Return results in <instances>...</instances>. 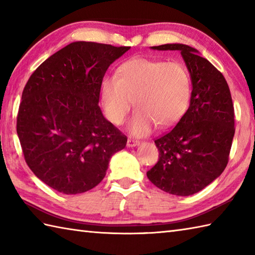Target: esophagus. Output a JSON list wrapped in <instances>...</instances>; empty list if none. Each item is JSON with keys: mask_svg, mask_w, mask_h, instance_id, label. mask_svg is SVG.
I'll return each mask as SVG.
<instances>
[{"mask_svg": "<svg viewBox=\"0 0 255 255\" xmlns=\"http://www.w3.org/2000/svg\"><path fill=\"white\" fill-rule=\"evenodd\" d=\"M139 144H140V141H138V140H136V139L129 138L127 140V145H128V147H136V145H139Z\"/></svg>", "mask_w": 255, "mask_h": 255, "instance_id": "obj_1", "label": "esophagus"}]
</instances>
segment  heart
Masks as SVG:
<instances>
[{"instance_id":"heart-1","label":"heart","mask_w":255,"mask_h":255,"mask_svg":"<svg viewBox=\"0 0 255 255\" xmlns=\"http://www.w3.org/2000/svg\"><path fill=\"white\" fill-rule=\"evenodd\" d=\"M191 101V78L183 64L133 58L123 63L117 77H107L101 89L106 117L122 125L134 112L128 129L133 136L148 134L154 125L171 127L182 119Z\"/></svg>"}]
</instances>
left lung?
I'll use <instances>...</instances> for the list:
<instances>
[{
	"mask_svg": "<svg viewBox=\"0 0 255 255\" xmlns=\"http://www.w3.org/2000/svg\"><path fill=\"white\" fill-rule=\"evenodd\" d=\"M151 48L181 52L193 91L185 115L154 140L159 161L147 176L162 191L188 196L215 181L228 164L236 130L234 103L223 73L195 48L182 44Z\"/></svg>",
	"mask_w": 255,
	"mask_h": 255,
	"instance_id": "obj_1",
	"label": "left lung"
}]
</instances>
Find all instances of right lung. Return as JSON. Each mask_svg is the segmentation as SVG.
Listing matches in <instances>:
<instances>
[{
    "mask_svg": "<svg viewBox=\"0 0 255 255\" xmlns=\"http://www.w3.org/2000/svg\"><path fill=\"white\" fill-rule=\"evenodd\" d=\"M130 47L75 41L53 53L27 81L16 130L27 165L56 191L88 192L104 178L127 137L99 106L108 67Z\"/></svg>",
    "mask_w": 255,
    "mask_h": 255,
    "instance_id": "right-lung-1",
    "label": "right lung"
}]
</instances>
